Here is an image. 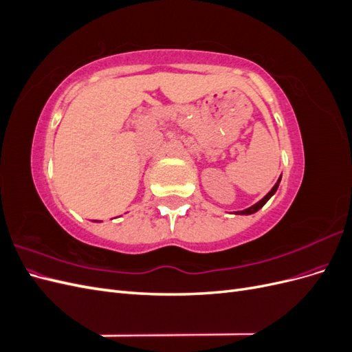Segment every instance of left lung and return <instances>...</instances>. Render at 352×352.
I'll use <instances>...</instances> for the list:
<instances>
[{
  "mask_svg": "<svg viewBox=\"0 0 352 352\" xmlns=\"http://www.w3.org/2000/svg\"><path fill=\"white\" fill-rule=\"evenodd\" d=\"M280 179H282V176L278 179V182L274 184V186L269 190V194L265 195V197H263L258 202H255L254 206H251V207H248V208H245V210H241V211H235V214H241V216H250V214H254V212H257L265 202H267L274 194H276V190H278V188H279V184H280Z\"/></svg>",
  "mask_w": 352,
  "mask_h": 352,
  "instance_id": "left-lung-1",
  "label": "left lung"
}]
</instances>
